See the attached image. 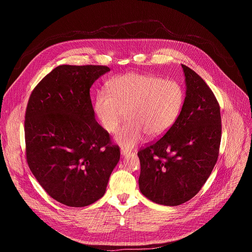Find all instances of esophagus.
<instances>
[{
  "mask_svg": "<svg viewBox=\"0 0 252 252\" xmlns=\"http://www.w3.org/2000/svg\"><path fill=\"white\" fill-rule=\"evenodd\" d=\"M121 155H122V157H126L127 155H128V153L126 152V151H125V150H121Z\"/></svg>",
  "mask_w": 252,
  "mask_h": 252,
  "instance_id": "1",
  "label": "esophagus"
}]
</instances>
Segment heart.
Masks as SVG:
<instances>
[{"label": "heart", "instance_id": "1", "mask_svg": "<svg viewBox=\"0 0 252 252\" xmlns=\"http://www.w3.org/2000/svg\"><path fill=\"white\" fill-rule=\"evenodd\" d=\"M106 93L98 92L94 111L100 126L115 132L125 118L128 121L118 130L116 141L125 150L134 148L146 133L163 135L176 122L184 103V89L174 81L147 74L128 73L106 83Z\"/></svg>", "mask_w": 252, "mask_h": 252}]
</instances>
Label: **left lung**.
<instances>
[{
	"label": "left lung",
	"instance_id": "obj_1",
	"mask_svg": "<svg viewBox=\"0 0 252 252\" xmlns=\"http://www.w3.org/2000/svg\"><path fill=\"white\" fill-rule=\"evenodd\" d=\"M182 66L186 97L181 114L160 139L137 153L140 192L166 206L185 203L200 190L217 163L221 139L217 98L195 71Z\"/></svg>",
	"mask_w": 252,
	"mask_h": 252
}]
</instances>
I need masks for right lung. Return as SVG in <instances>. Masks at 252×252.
Masks as SVG:
<instances>
[{"label":"right lung","mask_w":252,"mask_h":252,"mask_svg":"<svg viewBox=\"0 0 252 252\" xmlns=\"http://www.w3.org/2000/svg\"><path fill=\"white\" fill-rule=\"evenodd\" d=\"M110 67L62 64L32 91L25 118L27 160L39 184L71 207L102 197L120 149L96 122L90 89Z\"/></svg>","instance_id":"1"}]
</instances>
